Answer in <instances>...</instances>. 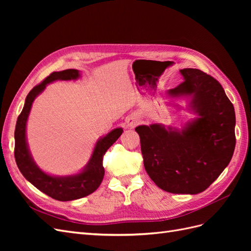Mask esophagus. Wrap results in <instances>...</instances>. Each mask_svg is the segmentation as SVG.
Instances as JSON below:
<instances>
[{"label": "esophagus", "instance_id": "esophagus-1", "mask_svg": "<svg viewBox=\"0 0 251 251\" xmlns=\"http://www.w3.org/2000/svg\"><path fill=\"white\" fill-rule=\"evenodd\" d=\"M126 126L130 128H134L136 126H138L139 124V118L136 115H128L126 119Z\"/></svg>", "mask_w": 251, "mask_h": 251}]
</instances>
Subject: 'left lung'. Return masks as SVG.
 Segmentation results:
<instances>
[{"label":"left lung","instance_id":"8db88e82","mask_svg":"<svg viewBox=\"0 0 251 251\" xmlns=\"http://www.w3.org/2000/svg\"><path fill=\"white\" fill-rule=\"evenodd\" d=\"M184 81L169 90L173 100L188 98L197 117L181 130L160 124L138 126L143 164L165 192L196 195L205 191L229 164L235 147L234 108L225 91L199 69L180 70Z\"/></svg>","mask_w":251,"mask_h":251}]
</instances>
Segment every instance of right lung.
Wrapping results in <instances>:
<instances>
[{
  "label": "right lung",
  "instance_id": "1",
  "mask_svg": "<svg viewBox=\"0 0 251 251\" xmlns=\"http://www.w3.org/2000/svg\"><path fill=\"white\" fill-rule=\"evenodd\" d=\"M79 77L80 72L78 70L67 69L51 73L40 85L35 86L26 97L24 108L18 117L14 131V157L20 172L37 189L58 201L80 199L94 193L100 187L104 176L103 155L124 132L123 127H116L98 139L88 163L77 174L69 176H54L39 168L30 153L26 135L27 120L32 103L49 83L57 80H76Z\"/></svg>",
  "mask_w": 251,
  "mask_h": 251
}]
</instances>
